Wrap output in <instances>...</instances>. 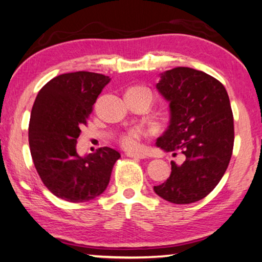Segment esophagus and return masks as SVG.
Segmentation results:
<instances>
[{"instance_id": "34e87169", "label": "esophagus", "mask_w": 262, "mask_h": 262, "mask_svg": "<svg viewBox=\"0 0 262 262\" xmlns=\"http://www.w3.org/2000/svg\"><path fill=\"white\" fill-rule=\"evenodd\" d=\"M126 156L130 157V158H135V159H144V158H146V156H145L144 154H136V152H127Z\"/></svg>"}]
</instances>
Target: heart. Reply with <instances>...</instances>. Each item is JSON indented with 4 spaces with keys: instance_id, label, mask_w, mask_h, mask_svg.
I'll list each match as a JSON object with an SVG mask.
<instances>
[{
    "instance_id": "heart-1",
    "label": "heart",
    "mask_w": 262,
    "mask_h": 262,
    "mask_svg": "<svg viewBox=\"0 0 262 262\" xmlns=\"http://www.w3.org/2000/svg\"><path fill=\"white\" fill-rule=\"evenodd\" d=\"M143 89H145V88L134 86L128 91ZM145 136H146V131H145L142 126H134L128 128L125 132H123V134L119 136V144L122 145L124 148H126V150H136V148L139 147L140 139H143Z\"/></svg>"
}]
</instances>
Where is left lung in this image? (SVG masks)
I'll return each instance as SVG.
<instances>
[{"label":"left lung","instance_id":"1","mask_svg":"<svg viewBox=\"0 0 262 262\" xmlns=\"http://www.w3.org/2000/svg\"><path fill=\"white\" fill-rule=\"evenodd\" d=\"M170 100L171 122L157 140L165 151L185 156L171 162L166 182L154 190L173 204H192L214 190L226 172L234 145V122L227 91L218 79L186 67L167 70L157 84Z\"/></svg>","mask_w":262,"mask_h":262}]
</instances>
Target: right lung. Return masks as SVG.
I'll return each instance as SVG.
<instances>
[{
	"label": "right lung",
	"mask_w": 262,
	"mask_h": 262,
	"mask_svg": "<svg viewBox=\"0 0 262 262\" xmlns=\"http://www.w3.org/2000/svg\"><path fill=\"white\" fill-rule=\"evenodd\" d=\"M107 76L89 71L69 72L49 80L31 108L29 147L39 178L52 194L83 203L105 191L118 151L104 146L79 157L80 127L86 125Z\"/></svg>",
	"instance_id": "right-lung-1"
}]
</instances>
